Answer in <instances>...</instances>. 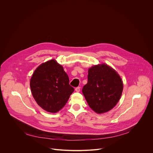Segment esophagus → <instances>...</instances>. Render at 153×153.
<instances>
[{"mask_svg":"<svg viewBox=\"0 0 153 153\" xmlns=\"http://www.w3.org/2000/svg\"><path fill=\"white\" fill-rule=\"evenodd\" d=\"M75 90H76V92H79V91H80V88L79 86V87H77V88H76Z\"/></svg>","mask_w":153,"mask_h":153,"instance_id":"34e87169","label":"esophagus"}]
</instances>
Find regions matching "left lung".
<instances>
[{"label":"left lung","mask_w":153,"mask_h":153,"mask_svg":"<svg viewBox=\"0 0 153 153\" xmlns=\"http://www.w3.org/2000/svg\"><path fill=\"white\" fill-rule=\"evenodd\" d=\"M122 91L123 82L120 76L106 64L94 65L88 70V83L82 88L87 103L98 114L113 108Z\"/></svg>","instance_id":"8db88e82"}]
</instances>
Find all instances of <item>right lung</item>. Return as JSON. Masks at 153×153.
I'll return each mask as SVG.
<instances>
[{
    "mask_svg": "<svg viewBox=\"0 0 153 153\" xmlns=\"http://www.w3.org/2000/svg\"><path fill=\"white\" fill-rule=\"evenodd\" d=\"M30 88L37 103L52 113L60 110L74 91L63 67L54 59L36 69L30 80Z\"/></svg>",
    "mask_w": 153,
    "mask_h": 153,
    "instance_id": "obj_1",
    "label": "right lung"
}]
</instances>
